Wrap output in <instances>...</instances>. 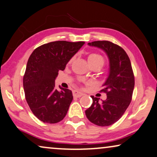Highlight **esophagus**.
<instances>
[{
	"label": "esophagus",
	"mask_w": 157,
	"mask_h": 157,
	"mask_svg": "<svg viewBox=\"0 0 157 157\" xmlns=\"http://www.w3.org/2000/svg\"><path fill=\"white\" fill-rule=\"evenodd\" d=\"M83 93L82 92H80V91L78 90H73V96L74 97H76V98H80V97L82 96H83Z\"/></svg>",
	"instance_id": "obj_1"
}]
</instances>
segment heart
I'll list each match as a JSON object with an SVG mask.
<instances>
[{
	"label": "heart",
	"instance_id": "obj_1",
	"mask_svg": "<svg viewBox=\"0 0 157 157\" xmlns=\"http://www.w3.org/2000/svg\"><path fill=\"white\" fill-rule=\"evenodd\" d=\"M88 61L89 64H92V63L97 62V61H99L102 64H104V59H103V57L99 54H97V53H90L88 56Z\"/></svg>",
	"mask_w": 157,
	"mask_h": 157
}]
</instances>
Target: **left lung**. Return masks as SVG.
Masks as SVG:
<instances>
[{
    "label": "left lung",
    "mask_w": 157,
    "mask_h": 157,
    "mask_svg": "<svg viewBox=\"0 0 157 157\" xmlns=\"http://www.w3.org/2000/svg\"><path fill=\"white\" fill-rule=\"evenodd\" d=\"M88 45L101 49L109 59V74L102 86L106 100L91 96L93 104L85 111L89 121L98 126H109L118 121L132 99L135 79L128 54L119 45L107 40L94 41Z\"/></svg>",
    "instance_id": "8db88e82"
}]
</instances>
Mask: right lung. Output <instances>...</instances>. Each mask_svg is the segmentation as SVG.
Wrapping results in <instances>:
<instances>
[{
  "label": "right lung",
  "instance_id": "obj_1",
  "mask_svg": "<svg viewBox=\"0 0 157 157\" xmlns=\"http://www.w3.org/2000/svg\"><path fill=\"white\" fill-rule=\"evenodd\" d=\"M85 42L55 41L37 48L27 61L23 86L25 98L35 116L45 123H57L65 117L73 96L72 91L55 87L59 70H64L69 60Z\"/></svg>",
  "mask_w": 157,
  "mask_h": 157
}]
</instances>
